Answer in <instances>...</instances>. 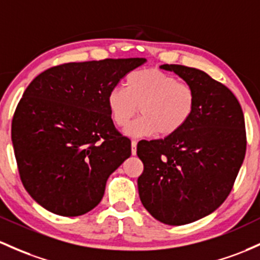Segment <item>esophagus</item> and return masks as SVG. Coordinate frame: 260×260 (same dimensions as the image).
Instances as JSON below:
<instances>
[{
	"mask_svg": "<svg viewBox=\"0 0 260 260\" xmlns=\"http://www.w3.org/2000/svg\"><path fill=\"white\" fill-rule=\"evenodd\" d=\"M131 145H132V155H136V154H137V142L132 141Z\"/></svg>",
	"mask_w": 260,
	"mask_h": 260,
	"instance_id": "1",
	"label": "esophagus"
}]
</instances>
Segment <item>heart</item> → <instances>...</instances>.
<instances>
[{"label":"heart","instance_id":"1","mask_svg":"<svg viewBox=\"0 0 260 260\" xmlns=\"http://www.w3.org/2000/svg\"><path fill=\"white\" fill-rule=\"evenodd\" d=\"M196 96L189 84L155 68L132 71L124 87H113L107 95V107L117 127H125L142 112V117L125 129L129 137L172 136L191 118Z\"/></svg>","mask_w":260,"mask_h":260}]
</instances>
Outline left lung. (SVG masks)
<instances>
[{"mask_svg":"<svg viewBox=\"0 0 260 260\" xmlns=\"http://www.w3.org/2000/svg\"><path fill=\"white\" fill-rule=\"evenodd\" d=\"M160 68L193 88L195 108L180 131L137 145L144 165L138 192L154 218L181 226L212 213L230 195L246 155V125L238 100L223 84L195 68Z\"/></svg>","mask_w":260,"mask_h":260,"instance_id":"obj_1","label":"left lung"}]
</instances>
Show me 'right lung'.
I'll list each match as a JSON object with an SVG mask.
<instances>
[{
  "label": "right lung",
  "instance_id": "1",
  "mask_svg": "<svg viewBox=\"0 0 260 260\" xmlns=\"http://www.w3.org/2000/svg\"><path fill=\"white\" fill-rule=\"evenodd\" d=\"M144 58L68 62L43 71L25 88L12 119L19 176L34 201L55 215H84L131 156L107 95Z\"/></svg>",
  "mask_w": 260,
  "mask_h": 260
}]
</instances>
